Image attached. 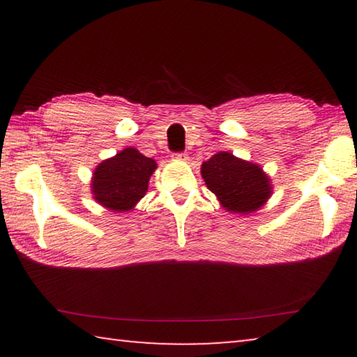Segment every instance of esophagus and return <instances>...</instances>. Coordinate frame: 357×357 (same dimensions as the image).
I'll list each match as a JSON object with an SVG mask.
<instances>
[{"label": "esophagus", "instance_id": "1", "mask_svg": "<svg viewBox=\"0 0 357 357\" xmlns=\"http://www.w3.org/2000/svg\"><path fill=\"white\" fill-rule=\"evenodd\" d=\"M173 159L178 160V162H187V160H189V155H187L185 153H178V154L173 155Z\"/></svg>", "mask_w": 357, "mask_h": 357}]
</instances>
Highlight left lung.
Returning a JSON list of instances; mask_svg holds the SVG:
<instances>
[{
    "label": "left lung",
    "instance_id": "1",
    "mask_svg": "<svg viewBox=\"0 0 357 357\" xmlns=\"http://www.w3.org/2000/svg\"><path fill=\"white\" fill-rule=\"evenodd\" d=\"M202 176L222 206L234 214L255 213L273 195L271 179L263 168L227 151L203 162Z\"/></svg>",
    "mask_w": 357,
    "mask_h": 357
}]
</instances>
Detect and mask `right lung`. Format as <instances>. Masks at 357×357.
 Masks as SVG:
<instances>
[{
	"instance_id": "right-lung-1",
	"label": "right lung",
	"mask_w": 357,
	"mask_h": 357,
	"mask_svg": "<svg viewBox=\"0 0 357 357\" xmlns=\"http://www.w3.org/2000/svg\"><path fill=\"white\" fill-rule=\"evenodd\" d=\"M157 164L135 148H126L98 165L93 173L94 200L113 213L130 211L148 190Z\"/></svg>"
}]
</instances>
